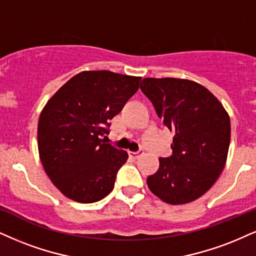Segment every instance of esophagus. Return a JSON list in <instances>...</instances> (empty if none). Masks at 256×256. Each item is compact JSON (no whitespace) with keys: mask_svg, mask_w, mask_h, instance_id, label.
Listing matches in <instances>:
<instances>
[{"mask_svg":"<svg viewBox=\"0 0 256 256\" xmlns=\"http://www.w3.org/2000/svg\"><path fill=\"white\" fill-rule=\"evenodd\" d=\"M142 154H144V150H140L138 152H129V156H130L132 159H138Z\"/></svg>","mask_w":256,"mask_h":256,"instance_id":"esophagus-1","label":"esophagus"}]
</instances>
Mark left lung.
Masks as SVG:
<instances>
[{
	"mask_svg": "<svg viewBox=\"0 0 256 256\" xmlns=\"http://www.w3.org/2000/svg\"><path fill=\"white\" fill-rule=\"evenodd\" d=\"M140 89L174 134L172 156L160 158L147 178L150 190L167 204H186L203 196L224 168L230 118L203 85L180 78H144Z\"/></svg>",
	"mask_w": 256,
	"mask_h": 256,
	"instance_id": "1",
	"label": "left lung"
}]
</instances>
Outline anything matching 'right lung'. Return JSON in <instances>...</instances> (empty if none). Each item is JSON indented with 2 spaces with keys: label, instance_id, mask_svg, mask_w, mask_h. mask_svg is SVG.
I'll use <instances>...</instances> for the list:
<instances>
[{
  "label": "right lung",
  "instance_id": "1",
  "mask_svg": "<svg viewBox=\"0 0 256 256\" xmlns=\"http://www.w3.org/2000/svg\"><path fill=\"white\" fill-rule=\"evenodd\" d=\"M141 77L83 71L53 94L40 114L38 148L56 188L78 203H94L114 188L128 153L106 144L109 121L136 92Z\"/></svg>",
  "mask_w": 256,
  "mask_h": 256
}]
</instances>
